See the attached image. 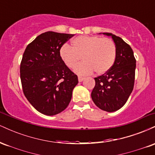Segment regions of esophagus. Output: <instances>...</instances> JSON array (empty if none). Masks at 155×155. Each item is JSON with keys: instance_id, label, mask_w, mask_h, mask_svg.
Segmentation results:
<instances>
[{"instance_id": "34e87169", "label": "esophagus", "mask_w": 155, "mask_h": 155, "mask_svg": "<svg viewBox=\"0 0 155 155\" xmlns=\"http://www.w3.org/2000/svg\"><path fill=\"white\" fill-rule=\"evenodd\" d=\"M84 79V78L81 77V76H79V77H78V80H79V82H81V81H82Z\"/></svg>"}]
</instances>
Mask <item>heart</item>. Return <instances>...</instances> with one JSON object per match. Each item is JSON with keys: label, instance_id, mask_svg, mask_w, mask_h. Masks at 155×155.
<instances>
[{"label": "heart", "instance_id": "b5f03b06", "mask_svg": "<svg viewBox=\"0 0 155 155\" xmlns=\"http://www.w3.org/2000/svg\"><path fill=\"white\" fill-rule=\"evenodd\" d=\"M60 59L67 67L72 68L81 60L74 71L85 76L95 72L104 74L112 67L116 59L117 49L114 42L109 38H101L96 35H81L71 41V47L62 46L60 49Z\"/></svg>", "mask_w": 155, "mask_h": 155}]
</instances>
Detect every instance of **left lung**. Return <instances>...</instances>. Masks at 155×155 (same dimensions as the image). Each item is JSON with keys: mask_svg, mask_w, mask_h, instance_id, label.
<instances>
[{"mask_svg": "<svg viewBox=\"0 0 155 155\" xmlns=\"http://www.w3.org/2000/svg\"><path fill=\"white\" fill-rule=\"evenodd\" d=\"M116 45L114 63L104 75L95 78V86L91 97L99 108L108 112L119 110L125 104L133 90L136 61L133 49L120 37L110 33Z\"/></svg>", "mask_w": 155, "mask_h": 155, "instance_id": "obj_1", "label": "left lung"}]
</instances>
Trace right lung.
<instances>
[{
	"mask_svg": "<svg viewBox=\"0 0 155 155\" xmlns=\"http://www.w3.org/2000/svg\"><path fill=\"white\" fill-rule=\"evenodd\" d=\"M74 34L48 31L28 45L20 64L24 95L43 114L53 116L68 106L78 77L60 59L59 51Z\"/></svg>",
	"mask_w": 155,
	"mask_h": 155,
	"instance_id": "add662e5",
	"label": "right lung"
}]
</instances>
